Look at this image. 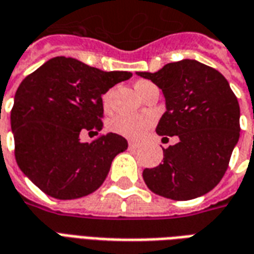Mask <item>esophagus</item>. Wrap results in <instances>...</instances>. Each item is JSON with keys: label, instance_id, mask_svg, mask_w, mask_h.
<instances>
[{"label": "esophagus", "instance_id": "1", "mask_svg": "<svg viewBox=\"0 0 254 254\" xmlns=\"http://www.w3.org/2000/svg\"><path fill=\"white\" fill-rule=\"evenodd\" d=\"M137 148V144L133 143V141H129V149H136Z\"/></svg>", "mask_w": 254, "mask_h": 254}]
</instances>
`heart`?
I'll use <instances>...</instances> for the list:
<instances>
[{
    "label": "heart",
    "instance_id": "heart-1",
    "mask_svg": "<svg viewBox=\"0 0 254 254\" xmlns=\"http://www.w3.org/2000/svg\"><path fill=\"white\" fill-rule=\"evenodd\" d=\"M149 81L140 80L136 83V91L140 94V91L149 85ZM105 106L107 105V96L103 98ZM155 124V117L152 114H118L113 117L109 121V129L111 132L130 138V140H138L148 132V129L152 127Z\"/></svg>",
    "mask_w": 254,
    "mask_h": 254
}]
</instances>
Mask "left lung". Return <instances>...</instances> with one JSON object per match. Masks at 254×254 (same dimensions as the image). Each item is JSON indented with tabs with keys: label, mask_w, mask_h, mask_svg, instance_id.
<instances>
[{
	"label": "left lung",
	"mask_w": 254,
	"mask_h": 254,
	"mask_svg": "<svg viewBox=\"0 0 254 254\" xmlns=\"http://www.w3.org/2000/svg\"><path fill=\"white\" fill-rule=\"evenodd\" d=\"M137 74L156 84L166 98L156 133L180 137L176 145L163 148V163L143 171L147 187L180 201L212 190L223 178L240 138V105L229 81L194 60Z\"/></svg>",
	"instance_id": "1"
}]
</instances>
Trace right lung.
Returning a JSON list of instances; mask_svg holds the SVG:
<instances>
[{
	"label": "right lung",
	"mask_w": 254,
	"mask_h": 254,
	"mask_svg": "<svg viewBox=\"0 0 254 254\" xmlns=\"http://www.w3.org/2000/svg\"><path fill=\"white\" fill-rule=\"evenodd\" d=\"M130 77V72H103L74 58L56 57L21 81L10 111L14 156L42 191L72 200L103 184L127 141L109 133L81 143L80 132H99L102 95Z\"/></svg>",
	"instance_id": "obj_1"
}]
</instances>
